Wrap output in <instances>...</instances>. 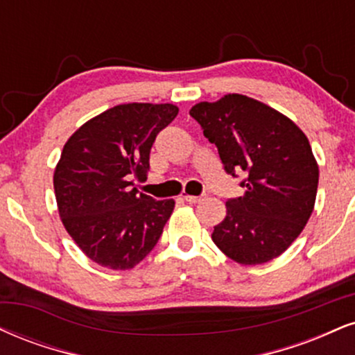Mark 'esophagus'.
<instances>
[{
    "instance_id": "obj_1",
    "label": "esophagus",
    "mask_w": 355,
    "mask_h": 355,
    "mask_svg": "<svg viewBox=\"0 0 355 355\" xmlns=\"http://www.w3.org/2000/svg\"><path fill=\"white\" fill-rule=\"evenodd\" d=\"M183 198H185V202H189V203H198V202H202V200H203V196L185 195V196H183Z\"/></svg>"
}]
</instances>
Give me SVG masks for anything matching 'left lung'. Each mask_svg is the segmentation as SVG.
<instances>
[{
	"label": "left lung",
	"instance_id": "1",
	"mask_svg": "<svg viewBox=\"0 0 355 355\" xmlns=\"http://www.w3.org/2000/svg\"><path fill=\"white\" fill-rule=\"evenodd\" d=\"M190 115L216 145L226 173H245V195L226 202L211 240L240 264H263L284 253L314 210L319 166L307 137L263 102L228 94L200 102Z\"/></svg>",
	"mask_w": 355,
	"mask_h": 355
}]
</instances>
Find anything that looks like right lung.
Here are the masks:
<instances>
[{"label":"right lung","mask_w":355,"mask_h":355,"mask_svg":"<svg viewBox=\"0 0 355 355\" xmlns=\"http://www.w3.org/2000/svg\"><path fill=\"white\" fill-rule=\"evenodd\" d=\"M173 104L132 102L80 125L64 145L54 170L59 216L83 253L109 270H130L153 250L173 200L139 193L150 148L177 117Z\"/></svg>","instance_id":"right-lung-1"}]
</instances>
